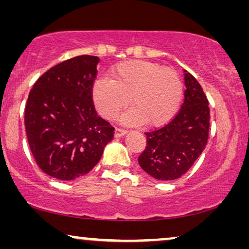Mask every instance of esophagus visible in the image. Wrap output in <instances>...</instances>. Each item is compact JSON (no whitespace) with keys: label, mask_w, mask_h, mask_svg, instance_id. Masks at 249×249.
Returning a JSON list of instances; mask_svg holds the SVG:
<instances>
[{"label":"esophagus","mask_w":249,"mask_h":249,"mask_svg":"<svg viewBox=\"0 0 249 249\" xmlns=\"http://www.w3.org/2000/svg\"><path fill=\"white\" fill-rule=\"evenodd\" d=\"M124 135H127V130H124V129H120V128H115V130H114V137L115 138L124 137Z\"/></svg>","instance_id":"34e87169"}]
</instances>
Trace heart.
I'll list each match as a JSON object with an SVG mask.
<instances>
[{
	"label": "heart",
	"instance_id": "1",
	"mask_svg": "<svg viewBox=\"0 0 249 249\" xmlns=\"http://www.w3.org/2000/svg\"><path fill=\"white\" fill-rule=\"evenodd\" d=\"M108 79H96L91 98L102 117L113 119L128 102L130 110L121 115L124 124H145L162 127L175 118L182 100V83L178 73L151 61H124L111 68Z\"/></svg>",
	"mask_w": 249,
	"mask_h": 249
}]
</instances>
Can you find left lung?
<instances>
[{
    "label": "left lung",
    "instance_id": "1",
    "mask_svg": "<svg viewBox=\"0 0 249 249\" xmlns=\"http://www.w3.org/2000/svg\"><path fill=\"white\" fill-rule=\"evenodd\" d=\"M185 101L164 127L146 132V147L138 158L141 168L158 180L182 177L199 158L209 139V101L198 81L185 70Z\"/></svg>",
    "mask_w": 249,
    "mask_h": 249
}]
</instances>
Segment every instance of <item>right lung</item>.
Segmentation results:
<instances>
[{
	"mask_svg": "<svg viewBox=\"0 0 249 249\" xmlns=\"http://www.w3.org/2000/svg\"><path fill=\"white\" fill-rule=\"evenodd\" d=\"M97 56L79 55L39 77L25 108L28 144L37 165L69 181L97 164L114 128L98 117L91 98Z\"/></svg>",
	"mask_w": 249,
	"mask_h": 249,
	"instance_id": "1",
	"label": "right lung"
}]
</instances>
